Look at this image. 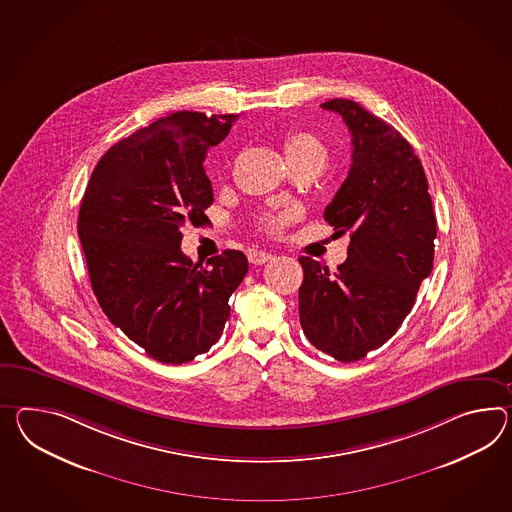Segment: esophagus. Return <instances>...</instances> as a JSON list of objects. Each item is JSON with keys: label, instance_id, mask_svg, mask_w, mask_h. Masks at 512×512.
<instances>
[{"label": "esophagus", "instance_id": "1", "mask_svg": "<svg viewBox=\"0 0 512 512\" xmlns=\"http://www.w3.org/2000/svg\"><path fill=\"white\" fill-rule=\"evenodd\" d=\"M248 259H250L251 264L261 266L264 262H268L272 259V253H268V251L253 250L248 253Z\"/></svg>", "mask_w": 512, "mask_h": 512}]
</instances>
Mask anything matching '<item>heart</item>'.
Wrapping results in <instances>:
<instances>
[{"instance_id":"1","label":"heart","mask_w":512,"mask_h":512,"mask_svg":"<svg viewBox=\"0 0 512 512\" xmlns=\"http://www.w3.org/2000/svg\"><path fill=\"white\" fill-rule=\"evenodd\" d=\"M283 150H285L288 164L292 168L316 166L322 170V166L327 163V157H329L324 140L311 131H303V129L288 133L283 140ZM298 216H300L298 209L281 207V209L264 212L259 218V225L264 233H268L272 237H279L288 225L294 224L298 220Z\"/></svg>"}]
</instances>
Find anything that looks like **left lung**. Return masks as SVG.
Wrapping results in <instances>:
<instances>
[{
    "instance_id": "obj_1",
    "label": "left lung",
    "mask_w": 512,
    "mask_h": 512,
    "mask_svg": "<svg viewBox=\"0 0 512 512\" xmlns=\"http://www.w3.org/2000/svg\"><path fill=\"white\" fill-rule=\"evenodd\" d=\"M351 133V168L325 222L349 233L337 272L300 257V322L312 346L340 362L361 361L394 337L433 270L437 218L411 144L357 101L322 103Z\"/></svg>"
}]
</instances>
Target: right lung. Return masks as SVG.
Listing matches in <instances>:
<instances>
[{
  "instance_id": "1",
  "label": "right lung",
  "mask_w": 512,
  "mask_h": 512,
  "mask_svg": "<svg viewBox=\"0 0 512 512\" xmlns=\"http://www.w3.org/2000/svg\"><path fill=\"white\" fill-rule=\"evenodd\" d=\"M235 120L181 111L138 129L101 157L81 200L77 235L101 311L164 364L190 362L220 340L248 274L242 251L207 264L181 251V229L209 220L205 155Z\"/></svg>"
}]
</instances>
